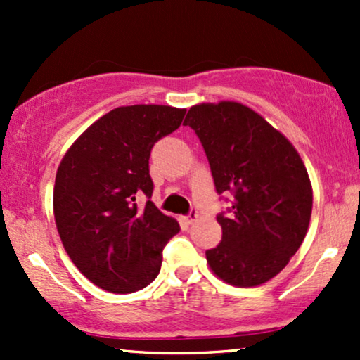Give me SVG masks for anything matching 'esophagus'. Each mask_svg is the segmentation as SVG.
<instances>
[{"label": "esophagus", "instance_id": "esophagus-1", "mask_svg": "<svg viewBox=\"0 0 360 360\" xmlns=\"http://www.w3.org/2000/svg\"><path fill=\"white\" fill-rule=\"evenodd\" d=\"M198 217H200V214H198V210H191L188 217H186V223H194L198 220Z\"/></svg>", "mask_w": 360, "mask_h": 360}]
</instances>
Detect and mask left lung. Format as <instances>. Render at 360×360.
Masks as SVG:
<instances>
[{"label":"left lung","mask_w":360,"mask_h":360,"mask_svg":"<svg viewBox=\"0 0 360 360\" xmlns=\"http://www.w3.org/2000/svg\"><path fill=\"white\" fill-rule=\"evenodd\" d=\"M184 125L196 131L218 194L232 198L217 221L221 242L206 250L225 283L254 288L278 276L308 232L313 189L292 143L237 101L201 103Z\"/></svg>","instance_id":"1"}]
</instances>
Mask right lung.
<instances>
[{
  "label": "right lung",
  "mask_w": 360,
  "mask_h": 360,
  "mask_svg": "<svg viewBox=\"0 0 360 360\" xmlns=\"http://www.w3.org/2000/svg\"><path fill=\"white\" fill-rule=\"evenodd\" d=\"M186 110L120 106L86 128L62 157L53 186L57 232L74 266L105 291L127 295L157 278L179 223L150 201L148 157ZM140 195L148 203L139 207Z\"/></svg>",
  "instance_id": "add662e5"
}]
</instances>
